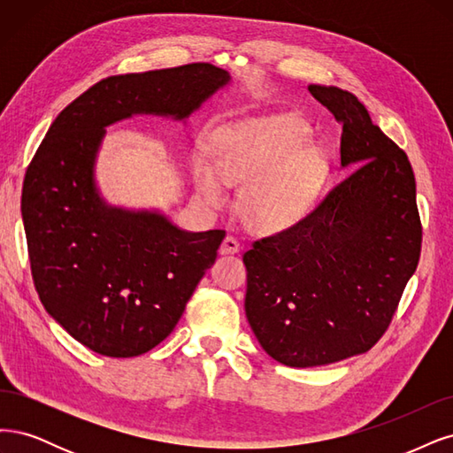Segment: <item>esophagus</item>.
Returning <instances> with one entry per match:
<instances>
[{
  "label": "esophagus",
  "instance_id": "esophagus-1",
  "mask_svg": "<svg viewBox=\"0 0 453 453\" xmlns=\"http://www.w3.org/2000/svg\"><path fill=\"white\" fill-rule=\"evenodd\" d=\"M241 250V244L235 237H226L222 246H220V254H237Z\"/></svg>",
  "mask_w": 453,
  "mask_h": 453
}]
</instances>
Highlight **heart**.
<instances>
[{
    "instance_id": "b5f03b06",
    "label": "heart",
    "mask_w": 453,
    "mask_h": 453,
    "mask_svg": "<svg viewBox=\"0 0 453 453\" xmlns=\"http://www.w3.org/2000/svg\"><path fill=\"white\" fill-rule=\"evenodd\" d=\"M299 120L274 116L218 129L211 159L196 157L199 194L211 205L226 199V184L246 182L241 209L244 220L264 233L294 226L312 203L324 177V159L304 147Z\"/></svg>"
}]
</instances>
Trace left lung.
<instances>
[{
  "mask_svg": "<svg viewBox=\"0 0 453 453\" xmlns=\"http://www.w3.org/2000/svg\"><path fill=\"white\" fill-rule=\"evenodd\" d=\"M309 92L342 124L346 180L291 227L252 242L244 309L265 352L288 367L365 354L382 339L421 252L408 156L337 86Z\"/></svg>",
  "mask_w": 453,
  "mask_h": 453,
  "instance_id": "1",
  "label": "left lung"
}]
</instances>
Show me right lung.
<instances>
[{
  "mask_svg": "<svg viewBox=\"0 0 453 453\" xmlns=\"http://www.w3.org/2000/svg\"><path fill=\"white\" fill-rule=\"evenodd\" d=\"M227 82L212 64L107 77L56 116L26 169L22 220L37 296L101 356L135 357L162 342L226 237L107 207L94 184L105 126L137 112L186 119Z\"/></svg>",
  "mask_w": 453,
  "mask_h": 453,
  "instance_id": "1",
  "label": "right lung"
}]
</instances>
